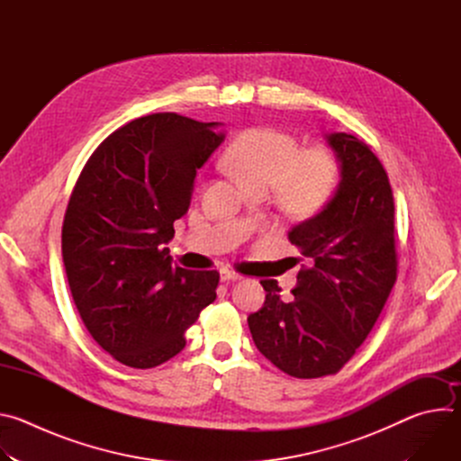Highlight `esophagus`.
Masks as SVG:
<instances>
[{
	"mask_svg": "<svg viewBox=\"0 0 461 461\" xmlns=\"http://www.w3.org/2000/svg\"><path fill=\"white\" fill-rule=\"evenodd\" d=\"M240 279H242V276L237 274V272H233V270H222V272H221V281H224V283L240 281Z\"/></svg>",
	"mask_w": 461,
	"mask_h": 461,
	"instance_id": "1",
	"label": "esophagus"
}]
</instances>
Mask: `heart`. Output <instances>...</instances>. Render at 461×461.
Wrapping results in <instances>:
<instances>
[{
    "instance_id": "heart-1",
    "label": "heart",
    "mask_w": 461,
    "mask_h": 461,
    "mask_svg": "<svg viewBox=\"0 0 461 461\" xmlns=\"http://www.w3.org/2000/svg\"><path fill=\"white\" fill-rule=\"evenodd\" d=\"M226 162L251 185H276L299 210L322 206L336 191L339 162L326 148L301 151L299 140L276 127H251L230 146Z\"/></svg>"
}]
</instances>
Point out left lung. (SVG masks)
<instances>
[{
	"mask_svg": "<svg viewBox=\"0 0 461 461\" xmlns=\"http://www.w3.org/2000/svg\"><path fill=\"white\" fill-rule=\"evenodd\" d=\"M341 182L326 206L294 226L292 244L310 258L290 299L262 279L267 301L248 317L258 352L299 379L339 372L375 324L398 277L393 196L370 148L347 133L326 135Z\"/></svg>",
	"mask_w": 461,
	"mask_h": 461,
	"instance_id": "obj_1",
	"label": "left lung"
}]
</instances>
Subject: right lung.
<instances>
[{
	"mask_svg": "<svg viewBox=\"0 0 461 461\" xmlns=\"http://www.w3.org/2000/svg\"><path fill=\"white\" fill-rule=\"evenodd\" d=\"M222 140L217 122L148 114L111 133L77 180L61 228L65 274L89 334L125 366L176 356L217 297L219 272L175 267L166 244Z\"/></svg>",
	"mask_w": 461,
	"mask_h": 461,
	"instance_id": "right-lung-1",
	"label": "right lung"
}]
</instances>
